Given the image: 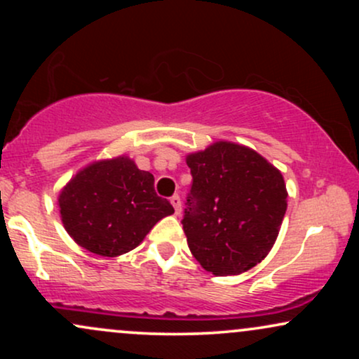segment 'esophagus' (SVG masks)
Here are the masks:
<instances>
[{
  "instance_id": "34e87169",
  "label": "esophagus",
  "mask_w": 359,
  "mask_h": 359,
  "mask_svg": "<svg viewBox=\"0 0 359 359\" xmlns=\"http://www.w3.org/2000/svg\"><path fill=\"white\" fill-rule=\"evenodd\" d=\"M170 203H172V205H174L175 214H180V211H182V203H180V197L177 196V194L170 197Z\"/></svg>"
}]
</instances>
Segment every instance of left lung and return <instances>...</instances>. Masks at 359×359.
Returning a JSON list of instances; mask_svg holds the SVG:
<instances>
[{"instance_id": "left-lung-1", "label": "left lung", "mask_w": 359, "mask_h": 359, "mask_svg": "<svg viewBox=\"0 0 359 359\" xmlns=\"http://www.w3.org/2000/svg\"><path fill=\"white\" fill-rule=\"evenodd\" d=\"M192 187L182 219L194 258L216 277L265 259L287 211L282 172L253 148L214 142L185 156Z\"/></svg>"}]
</instances>
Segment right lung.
Returning a JSON list of instances; mask_svg holds the SVG:
<instances>
[{
    "instance_id": "1",
    "label": "right lung",
    "mask_w": 359,
    "mask_h": 359,
    "mask_svg": "<svg viewBox=\"0 0 359 359\" xmlns=\"http://www.w3.org/2000/svg\"><path fill=\"white\" fill-rule=\"evenodd\" d=\"M154 182V175L126 155L82 167L57 199L65 231L101 257L135 250L156 222L174 214L170 203L156 196Z\"/></svg>"
}]
</instances>
